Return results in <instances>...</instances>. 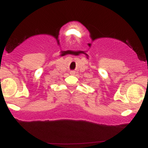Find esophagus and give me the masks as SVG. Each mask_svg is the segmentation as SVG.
<instances>
[{
    "instance_id": "34e87169",
    "label": "esophagus",
    "mask_w": 148,
    "mask_h": 148,
    "mask_svg": "<svg viewBox=\"0 0 148 148\" xmlns=\"http://www.w3.org/2000/svg\"><path fill=\"white\" fill-rule=\"evenodd\" d=\"M75 72H74V71H72V72H70V74H74Z\"/></svg>"
}]
</instances>
